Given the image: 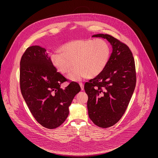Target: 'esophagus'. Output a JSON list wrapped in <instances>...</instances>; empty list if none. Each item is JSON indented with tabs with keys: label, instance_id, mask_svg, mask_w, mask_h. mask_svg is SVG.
<instances>
[{
	"label": "esophagus",
	"instance_id": "obj_1",
	"mask_svg": "<svg viewBox=\"0 0 158 158\" xmlns=\"http://www.w3.org/2000/svg\"><path fill=\"white\" fill-rule=\"evenodd\" d=\"M79 85H80V86H81V90H83V89H84V85H83V84L82 83H79Z\"/></svg>",
	"mask_w": 158,
	"mask_h": 158
}]
</instances>
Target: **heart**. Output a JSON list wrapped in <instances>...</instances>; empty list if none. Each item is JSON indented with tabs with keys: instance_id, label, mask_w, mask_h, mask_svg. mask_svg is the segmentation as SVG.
<instances>
[{
	"instance_id": "obj_1",
	"label": "heart",
	"mask_w": 158,
	"mask_h": 158,
	"mask_svg": "<svg viewBox=\"0 0 158 158\" xmlns=\"http://www.w3.org/2000/svg\"><path fill=\"white\" fill-rule=\"evenodd\" d=\"M61 52H55L51 56L53 66L68 79L79 81L87 77L100 75L106 67L111 56V48L103 39L77 40L63 45Z\"/></svg>"
}]
</instances>
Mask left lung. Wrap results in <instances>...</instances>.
<instances>
[{
    "label": "left lung",
    "mask_w": 158,
    "mask_h": 158,
    "mask_svg": "<svg viewBox=\"0 0 158 158\" xmlns=\"http://www.w3.org/2000/svg\"><path fill=\"white\" fill-rule=\"evenodd\" d=\"M92 37L106 39L113 48L104 71L84 86L90 120L99 127H110L120 120L134 92L135 60L127 45L112 36L99 34Z\"/></svg>",
    "instance_id": "1"
}]
</instances>
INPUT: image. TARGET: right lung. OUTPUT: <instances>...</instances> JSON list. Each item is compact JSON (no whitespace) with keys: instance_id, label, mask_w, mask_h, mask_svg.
Returning <instances> with one entry per match:
<instances>
[{"instance_id":"right-lung-1","label":"right lung","mask_w":158,"mask_h":158,"mask_svg":"<svg viewBox=\"0 0 158 158\" xmlns=\"http://www.w3.org/2000/svg\"><path fill=\"white\" fill-rule=\"evenodd\" d=\"M67 79L57 72L48 53L39 45L29 47L20 62V87L31 113L42 126L53 129L68 117L69 107L80 92L77 83L72 82L64 89Z\"/></svg>"}]
</instances>
